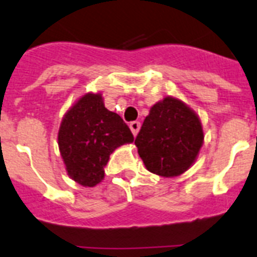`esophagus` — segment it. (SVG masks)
Instances as JSON below:
<instances>
[{
  "label": "esophagus",
  "instance_id": "obj_1",
  "mask_svg": "<svg viewBox=\"0 0 257 257\" xmlns=\"http://www.w3.org/2000/svg\"><path fill=\"white\" fill-rule=\"evenodd\" d=\"M129 128H131L133 136H137L138 131H140V128H141V122H140V121H132L131 124H129Z\"/></svg>",
  "mask_w": 257,
  "mask_h": 257
}]
</instances>
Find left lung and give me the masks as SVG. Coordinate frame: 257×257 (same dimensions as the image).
<instances>
[{
  "mask_svg": "<svg viewBox=\"0 0 257 257\" xmlns=\"http://www.w3.org/2000/svg\"><path fill=\"white\" fill-rule=\"evenodd\" d=\"M199 117L176 98L151 107L136 137L145 166L163 177H175L190 168L203 144Z\"/></svg>",
  "mask_w": 257,
  "mask_h": 257,
  "instance_id": "8db88e82",
  "label": "left lung"
}]
</instances>
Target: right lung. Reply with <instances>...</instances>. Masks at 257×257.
I'll list each match as a JSON object with an SVG mask.
<instances>
[{
	"label": "right lung",
	"mask_w": 257,
	"mask_h": 257,
	"mask_svg": "<svg viewBox=\"0 0 257 257\" xmlns=\"http://www.w3.org/2000/svg\"><path fill=\"white\" fill-rule=\"evenodd\" d=\"M131 129L104 107L101 94L88 93L62 120L58 145L70 177L93 187L103 180L104 166L120 145L133 142Z\"/></svg>",
	"instance_id": "right-lung-1"
}]
</instances>
